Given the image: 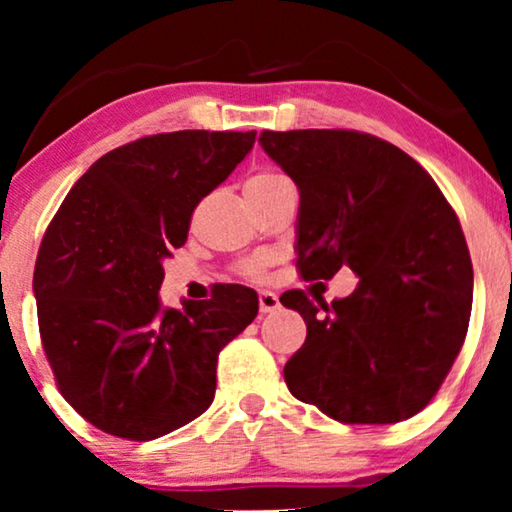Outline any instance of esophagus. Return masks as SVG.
Listing matches in <instances>:
<instances>
[{"label":"esophagus","mask_w":512,"mask_h":512,"mask_svg":"<svg viewBox=\"0 0 512 512\" xmlns=\"http://www.w3.org/2000/svg\"><path fill=\"white\" fill-rule=\"evenodd\" d=\"M258 307H261L263 314L279 310V298L272 291H261L258 293Z\"/></svg>","instance_id":"1"}]
</instances>
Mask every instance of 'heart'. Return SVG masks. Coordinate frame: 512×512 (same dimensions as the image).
I'll return each mask as SVG.
<instances>
[{"instance_id": "heart-1", "label": "heart", "mask_w": 512, "mask_h": 512, "mask_svg": "<svg viewBox=\"0 0 512 512\" xmlns=\"http://www.w3.org/2000/svg\"><path fill=\"white\" fill-rule=\"evenodd\" d=\"M284 181H289L286 177H282V174H277V172H258V174H254V177H251L249 181H247V193H261V191H268V188H272V186H277V184H284ZM263 265H265V261H251V263H247L244 265V272H247V275H261L263 272Z\"/></svg>"}]
</instances>
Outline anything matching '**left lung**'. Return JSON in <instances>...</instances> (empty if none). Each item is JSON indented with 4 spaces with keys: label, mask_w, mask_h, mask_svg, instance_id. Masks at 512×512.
Listing matches in <instances>:
<instances>
[{
    "label": "left lung",
    "mask_w": 512,
    "mask_h": 512,
    "mask_svg": "<svg viewBox=\"0 0 512 512\" xmlns=\"http://www.w3.org/2000/svg\"><path fill=\"white\" fill-rule=\"evenodd\" d=\"M258 144L298 186L300 275L331 279L349 265L359 277L331 305L303 291L279 298L307 324L284 366L286 387L345 424L417 415L450 373L471 319L473 265L457 214L424 167L384 139L263 130Z\"/></svg>",
    "instance_id": "1"
}]
</instances>
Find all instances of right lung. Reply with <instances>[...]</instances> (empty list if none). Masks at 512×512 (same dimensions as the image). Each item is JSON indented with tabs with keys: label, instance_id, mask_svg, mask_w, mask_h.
Returning a JSON list of instances; mask_svg holds the SVG:
<instances>
[{
	"label": "right lung",
	"instance_id": "right-lung-1",
	"mask_svg": "<svg viewBox=\"0 0 512 512\" xmlns=\"http://www.w3.org/2000/svg\"><path fill=\"white\" fill-rule=\"evenodd\" d=\"M256 132L179 130L109 151L76 181L41 240L32 291L67 403L97 429L153 440L214 401L219 352L258 314V293L160 303L163 263L198 202L254 149Z\"/></svg>",
	"mask_w": 512,
	"mask_h": 512
}]
</instances>
